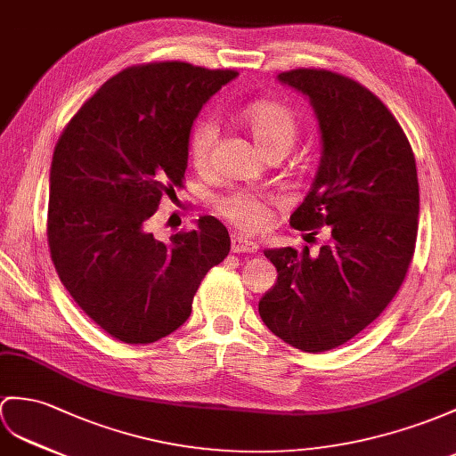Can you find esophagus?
Here are the masks:
<instances>
[{
  "label": "esophagus",
  "mask_w": 456,
  "mask_h": 456,
  "mask_svg": "<svg viewBox=\"0 0 456 456\" xmlns=\"http://www.w3.org/2000/svg\"><path fill=\"white\" fill-rule=\"evenodd\" d=\"M259 246L243 236H232V251L234 253H255Z\"/></svg>",
  "instance_id": "1"
}]
</instances>
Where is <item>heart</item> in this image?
<instances>
[{
	"label": "heart",
	"mask_w": 456,
	"mask_h": 456,
	"mask_svg": "<svg viewBox=\"0 0 456 456\" xmlns=\"http://www.w3.org/2000/svg\"><path fill=\"white\" fill-rule=\"evenodd\" d=\"M243 121L257 149L266 154L282 151L284 154L294 147L297 139V119L290 108L276 102H257L243 112ZM216 126L213 119H199L190 135V159L195 166H205L210 159ZM218 213L234 222L243 230H259L269 222V207L261 197L248 193H230L216 199Z\"/></svg>",
	"instance_id": "obj_1"
}]
</instances>
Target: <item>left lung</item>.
<instances>
[{
  "mask_svg": "<svg viewBox=\"0 0 456 456\" xmlns=\"http://www.w3.org/2000/svg\"><path fill=\"white\" fill-rule=\"evenodd\" d=\"M276 79L309 100L323 149L290 224L309 236L329 226L330 240L317 255L265 249L279 276L259 315L286 344L317 354L356 337L401 288L416 248L418 172L403 127L360 83L325 69Z\"/></svg>",
  "mask_w": 456,
  "mask_h": 456,
  "instance_id": "obj_1",
  "label": "left lung"
}]
</instances>
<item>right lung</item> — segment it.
<instances>
[{"label": "right lung", "instance_id": "1", "mask_svg": "<svg viewBox=\"0 0 456 456\" xmlns=\"http://www.w3.org/2000/svg\"><path fill=\"white\" fill-rule=\"evenodd\" d=\"M236 71L183 61L127 68L88 98L55 144L48 246L65 290L110 337L151 344L191 315L205 274L230 251L226 226L147 230L182 185L193 121Z\"/></svg>", "mask_w": 456, "mask_h": 456}]
</instances>
